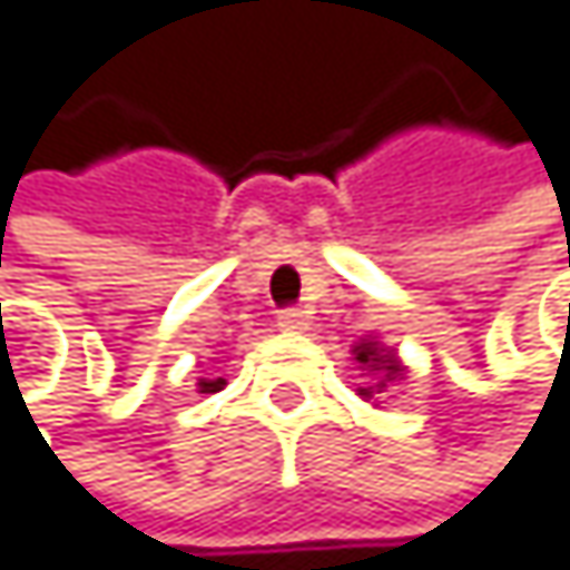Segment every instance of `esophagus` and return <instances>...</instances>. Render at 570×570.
<instances>
[{"label":"esophagus","mask_w":570,"mask_h":570,"mask_svg":"<svg viewBox=\"0 0 570 570\" xmlns=\"http://www.w3.org/2000/svg\"><path fill=\"white\" fill-rule=\"evenodd\" d=\"M276 327H279V331H291V334H301V331H307V327H311V317H307V311L291 307V311H279Z\"/></svg>","instance_id":"34e87169"}]
</instances>
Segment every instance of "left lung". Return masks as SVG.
Returning <instances> with one entry per match:
<instances>
[{
  "label": "left lung",
  "mask_w": 570,
  "mask_h": 570,
  "mask_svg": "<svg viewBox=\"0 0 570 570\" xmlns=\"http://www.w3.org/2000/svg\"><path fill=\"white\" fill-rule=\"evenodd\" d=\"M351 354H354V361H357V368L364 372V375H372V382L364 385V389H357V395L361 399H375V395H385L389 392V385H399L402 379H405V364H402V357L395 354V347H385L379 337H361L354 347H351Z\"/></svg>",
  "instance_id": "8db88e82"
}]
</instances>
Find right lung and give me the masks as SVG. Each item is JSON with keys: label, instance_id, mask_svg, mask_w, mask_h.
<instances>
[{"label": "right lung", "instance_id": "add662e5", "mask_svg": "<svg viewBox=\"0 0 570 570\" xmlns=\"http://www.w3.org/2000/svg\"><path fill=\"white\" fill-rule=\"evenodd\" d=\"M226 385V379H198V392L202 395H213V392H219Z\"/></svg>", "mask_w": 570, "mask_h": 570}]
</instances>
